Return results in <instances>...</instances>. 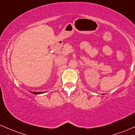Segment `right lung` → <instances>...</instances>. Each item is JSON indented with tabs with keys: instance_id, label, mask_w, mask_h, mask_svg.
<instances>
[{
	"instance_id": "obj_1",
	"label": "right lung",
	"mask_w": 135,
	"mask_h": 135,
	"mask_svg": "<svg viewBox=\"0 0 135 135\" xmlns=\"http://www.w3.org/2000/svg\"><path fill=\"white\" fill-rule=\"evenodd\" d=\"M32 93H33L34 94H42V93H44L45 92H33V91H30Z\"/></svg>"
}]
</instances>
